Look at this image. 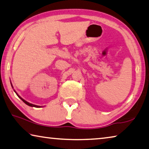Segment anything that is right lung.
I'll return each mask as SVG.
<instances>
[{
	"label": "right lung",
	"instance_id": "1",
	"mask_svg": "<svg viewBox=\"0 0 149 149\" xmlns=\"http://www.w3.org/2000/svg\"><path fill=\"white\" fill-rule=\"evenodd\" d=\"M15 93H16V91H15ZM16 95H17V97H18L19 98V99H21L22 100V101H23L24 103H26V104H27V105H28V106H29V107H36V108H39V107H39V106H37V105H35V104H31V103H29V102H27L26 101V100H25L24 99H22V97H19V96L18 95H17V93H16Z\"/></svg>",
	"mask_w": 149,
	"mask_h": 149
}]
</instances>
